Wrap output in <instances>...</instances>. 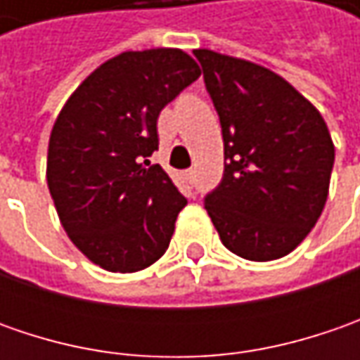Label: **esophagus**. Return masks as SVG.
<instances>
[{
  "label": "esophagus",
  "instance_id": "34e87169",
  "mask_svg": "<svg viewBox=\"0 0 360 360\" xmlns=\"http://www.w3.org/2000/svg\"><path fill=\"white\" fill-rule=\"evenodd\" d=\"M184 178H186L188 182H192V180H194V170H186V172H184Z\"/></svg>",
  "mask_w": 360,
  "mask_h": 360
}]
</instances>
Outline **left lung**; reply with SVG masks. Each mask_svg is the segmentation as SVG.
Here are the masks:
<instances>
[{
    "mask_svg": "<svg viewBox=\"0 0 360 360\" xmlns=\"http://www.w3.org/2000/svg\"><path fill=\"white\" fill-rule=\"evenodd\" d=\"M220 116L224 178L204 208L222 244L246 260L292 252L323 214L335 144L321 112L255 62L194 49Z\"/></svg>",
    "mask_w": 360,
    "mask_h": 360,
    "instance_id": "1",
    "label": "left lung"
}]
</instances>
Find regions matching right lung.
<instances>
[{"mask_svg":"<svg viewBox=\"0 0 360 360\" xmlns=\"http://www.w3.org/2000/svg\"><path fill=\"white\" fill-rule=\"evenodd\" d=\"M200 77L178 48L122 51L63 104L49 134L46 178L65 234L110 272H138L166 252L186 198L148 156L162 108Z\"/></svg>","mask_w":360,"mask_h":360,"instance_id":"add662e5","label":"right lung"}]
</instances>
